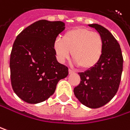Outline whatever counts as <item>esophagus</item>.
<instances>
[{"label":"esophagus","instance_id":"1","mask_svg":"<svg viewBox=\"0 0 130 130\" xmlns=\"http://www.w3.org/2000/svg\"><path fill=\"white\" fill-rule=\"evenodd\" d=\"M69 74H72V73H74V71H72L71 69H69Z\"/></svg>","mask_w":130,"mask_h":130}]
</instances>
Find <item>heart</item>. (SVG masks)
Masks as SVG:
<instances>
[{"label": "heart", "mask_w": 130, "mask_h": 130, "mask_svg": "<svg viewBox=\"0 0 130 130\" xmlns=\"http://www.w3.org/2000/svg\"><path fill=\"white\" fill-rule=\"evenodd\" d=\"M104 39L99 32L87 28H74L68 30L53 42L57 60L63 63L71 54L76 66L84 70L94 68L99 63L104 52Z\"/></svg>", "instance_id": "obj_1"}]
</instances>
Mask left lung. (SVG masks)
I'll return each mask as SVG.
<instances>
[{
  "mask_svg": "<svg viewBox=\"0 0 130 130\" xmlns=\"http://www.w3.org/2000/svg\"><path fill=\"white\" fill-rule=\"evenodd\" d=\"M88 26L103 37V55L94 68L78 73L81 82L74 88V94L85 106L99 108L107 104L118 91L123 58L120 44L109 30L97 23Z\"/></svg>",
  "mask_w": 130,
  "mask_h": 130,
  "instance_id": "1",
  "label": "left lung"
}]
</instances>
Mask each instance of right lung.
Segmentation results:
<instances>
[{
	"label": "right lung",
	"instance_id": "obj_1",
	"mask_svg": "<svg viewBox=\"0 0 130 130\" xmlns=\"http://www.w3.org/2000/svg\"><path fill=\"white\" fill-rule=\"evenodd\" d=\"M66 26L61 21L41 20L24 29L16 38L10 58V81L15 94L29 104L52 96L58 82L69 75L59 63L53 42Z\"/></svg>",
	"mask_w": 130,
	"mask_h": 130
}]
</instances>
